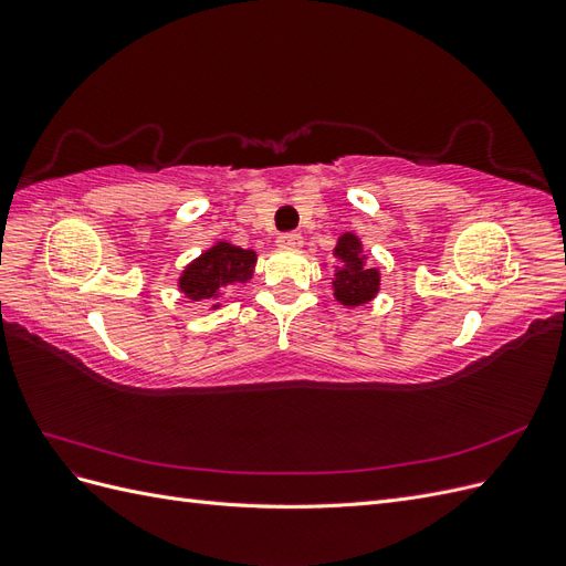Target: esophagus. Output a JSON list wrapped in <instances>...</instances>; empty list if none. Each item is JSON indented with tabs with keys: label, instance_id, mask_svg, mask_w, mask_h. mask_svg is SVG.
I'll return each instance as SVG.
<instances>
[{
	"label": "esophagus",
	"instance_id": "1",
	"mask_svg": "<svg viewBox=\"0 0 566 566\" xmlns=\"http://www.w3.org/2000/svg\"><path fill=\"white\" fill-rule=\"evenodd\" d=\"M276 243L287 250H297V248H302V235L300 233H283V235H279Z\"/></svg>",
	"mask_w": 566,
	"mask_h": 566
}]
</instances>
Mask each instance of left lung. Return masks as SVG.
<instances>
[{
  "label": "left lung",
  "mask_w": 566,
  "mask_h": 566,
  "mask_svg": "<svg viewBox=\"0 0 566 566\" xmlns=\"http://www.w3.org/2000/svg\"><path fill=\"white\" fill-rule=\"evenodd\" d=\"M331 283H333V297L342 306H347V310L366 306L380 293L382 273L378 266L368 264V252L364 250L361 238L352 231L342 233L333 248Z\"/></svg>",
  "instance_id": "8db88e82"
}]
</instances>
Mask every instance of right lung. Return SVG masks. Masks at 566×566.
<instances>
[{
	"label": "right lung",
	"mask_w": 566,
	"mask_h": 566,
	"mask_svg": "<svg viewBox=\"0 0 566 566\" xmlns=\"http://www.w3.org/2000/svg\"><path fill=\"white\" fill-rule=\"evenodd\" d=\"M254 250L217 241L181 269L177 290L184 300L210 306L208 312H212L219 310L221 300L233 293V287L245 285L254 276Z\"/></svg>",
	"instance_id": "add662e5"
}]
</instances>
